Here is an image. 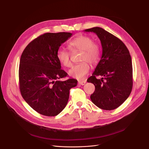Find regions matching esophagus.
Instances as JSON below:
<instances>
[{
  "instance_id": "34e87169",
  "label": "esophagus",
  "mask_w": 149,
  "mask_h": 149,
  "mask_svg": "<svg viewBox=\"0 0 149 149\" xmlns=\"http://www.w3.org/2000/svg\"><path fill=\"white\" fill-rule=\"evenodd\" d=\"M86 80H83V81H78V83H79V84H80V85H84L85 84H86Z\"/></svg>"
}]
</instances>
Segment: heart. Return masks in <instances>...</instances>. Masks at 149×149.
<instances>
[{
	"mask_svg": "<svg viewBox=\"0 0 149 149\" xmlns=\"http://www.w3.org/2000/svg\"><path fill=\"white\" fill-rule=\"evenodd\" d=\"M72 49L83 52L81 61L83 62L74 66L69 71L70 76L81 80L85 77L90 70V66L87 62L94 65L97 63L101 57V50L99 46L94 43L93 39L86 36H80L74 39L69 44ZM57 58L63 66L70 67L72 63L70 53L65 49H59L57 53Z\"/></svg>",
	"mask_w": 149,
	"mask_h": 149,
	"instance_id": "heart-1",
	"label": "heart"
}]
</instances>
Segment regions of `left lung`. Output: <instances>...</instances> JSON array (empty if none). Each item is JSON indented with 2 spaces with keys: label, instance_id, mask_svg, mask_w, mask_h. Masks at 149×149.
<instances>
[{
  "label": "left lung",
  "instance_id": "8db88e82",
  "mask_svg": "<svg viewBox=\"0 0 149 149\" xmlns=\"http://www.w3.org/2000/svg\"><path fill=\"white\" fill-rule=\"evenodd\" d=\"M84 31L96 33L102 48L101 60L87 80L95 86L91 99L102 110H114L127 100L132 91V65L130 52L120 39L101 27ZM96 76L102 78L97 79Z\"/></svg>",
  "mask_w": 149,
  "mask_h": 149
}]
</instances>
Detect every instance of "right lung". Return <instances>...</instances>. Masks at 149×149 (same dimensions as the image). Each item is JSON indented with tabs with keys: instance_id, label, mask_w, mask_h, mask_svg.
I'll return each instance as SVG.
<instances>
[{
	"instance_id": "obj_1",
	"label": "right lung",
	"mask_w": 149,
	"mask_h": 149,
	"mask_svg": "<svg viewBox=\"0 0 149 149\" xmlns=\"http://www.w3.org/2000/svg\"><path fill=\"white\" fill-rule=\"evenodd\" d=\"M69 32L46 33L30 42L22 54L19 83L24 101L38 113L55 116L66 107L69 91L77 85L70 78L58 81L68 74L57 58L59 47L72 36Z\"/></svg>"
}]
</instances>
